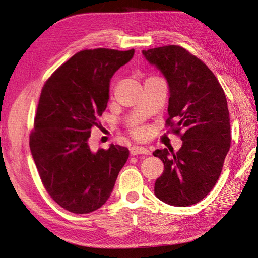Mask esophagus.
I'll return each instance as SVG.
<instances>
[{"label": "esophagus", "mask_w": 258, "mask_h": 258, "mask_svg": "<svg viewBox=\"0 0 258 258\" xmlns=\"http://www.w3.org/2000/svg\"><path fill=\"white\" fill-rule=\"evenodd\" d=\"M131 155H139V154H144V155H150L151 152L149 149L146 147H142V146H133L130 149Z\"/></svg>", "instance_id": "34e87169"}]
</instances>
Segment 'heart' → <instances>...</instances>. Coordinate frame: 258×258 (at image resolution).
<instances>
[{
    "mask_svg": "<svg viewBox=\"0 0 258 258\" xmlns=\"http://www.w3.org/2000/svg\"><path fill=\"white\" fill-rule=\"evenodd\" d=\"M133 133L138 139H143V138H145L146 134H147V130L145 127H136L133 131Z\"/></svg>",
    "mask_w": 258,
    "mask_h": 258,
    "instance_id": "1",
    "label": "heart"
}]
</instances>
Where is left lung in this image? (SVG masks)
Instances as JSON below:
<instances>
[{"instance_id":"8db88e82","label":"left lung","mask_w":258,"mask_h":258,"mask_svg":"<svg viewBox=\"0 0 258 258\" xmlns=\"http://www.w3.org/2000/svg\"><path fill=\"white\" fill-rule=\"evenodd\" d=\"M142 53L168 83L166 125L176 134L183 131L178 152L153 153L164 163L154 193L173 206L196 204L215 186L231 146L225 93L212 71L183 47L167 45Z\"/></svg>"}]
</instances>
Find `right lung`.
I'll list each match as a JSON object with an SVG mask.
<instances>
[{"label": "right lung", "mask_w": 258, "mask_h": 258, "mask_svg": "<svg viewBox=\"0 0 258 258\" xmlns=\"http://www.w3.org/2000/svg\"><path fill=\"white\" fill-rule=\"evenodd\" d=\"M134 50H84L61 65L43 86L30 149L46 191L69 212L105 204L128 158L124 146L93 152L89 139L105 111L109 82Z\"/></svg>", "instance_id": "add662e5"}]
</instances>
